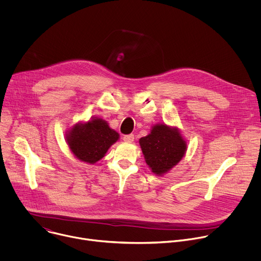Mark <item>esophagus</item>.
Segmentation results:
<instances>
[{
    "mask_svg": "<svg viewBox=\"0 0 261 261\" xmlns=\"http://www.w3.org/2000/svg\"><path fill=\"white\" fill-rule=\"evenodd\" d=\"M123 140L126 141V142H133V140H134V135H133V134L124 135V136H123Z\"/></svg>",
    "mask_w": 261,
    "mask_h": 261,
    "instance_id": "34e87169",
    "label": "esophagus"
}]
</instances>
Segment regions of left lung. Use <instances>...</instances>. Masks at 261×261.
<instances>
[{"instance_id":"left-lung-1","label":"left lung","mask_w":261,"mask_h":261,"mask_svg":"<svg viewBox=\"0 0 261 261\" xmlns=\"http://www.w3.org/2000/svg\"><path fill=\"white\" fill-rule=\"evenodd\" d=\"M145 163L157 175L173 168L185 156L187 142L178 129L165 124L152 127L151 133L139 139Z\"/></svg>"}]
</instances>
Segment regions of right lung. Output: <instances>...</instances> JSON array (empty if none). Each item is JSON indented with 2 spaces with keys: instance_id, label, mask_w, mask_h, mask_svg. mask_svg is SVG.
Here are the masks:
<instances>
[{
  "instance_id": "add662e5",
  "label": "right lung",
  "mask_w": 261,
  "mask_h": 261,
  "mask_svg": "<svg viewBox=\"0 0 261 261\" xmlns=\"http://www.w3.org/2000/svg\"><path fill=\"white\" fill-rule=\"evenodd\" d=\"M119 138V133L100 118H93L87 123H77L66 134L67 143L73 155L90 164L101 160Z\"/></svg>"
}]
</instances>
